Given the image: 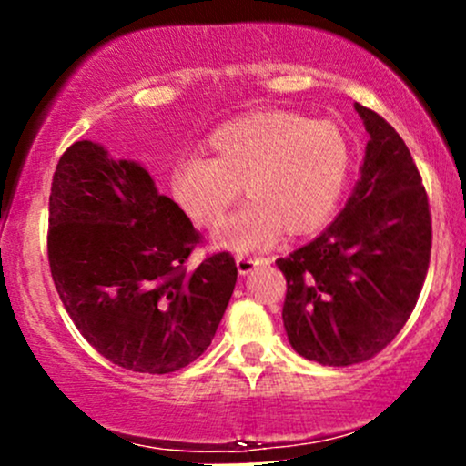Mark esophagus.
<instances>
[{
    "label": "esophagus",
    "instance_id": "esophagus-1",
    "mask_svg": "<svg viewBox=\"0 0 466 466\" xmlns=\"http://www.w3.org/2000/svg\"><path fill=\"white\" fill-rule=\"evenodd\" d=\"M267 263H269V258H263V256H237V267L240 276H248L254 267Z\"/></svg>",
    "mask_w": 466,
    "mask_h": 466
}]
</instances>
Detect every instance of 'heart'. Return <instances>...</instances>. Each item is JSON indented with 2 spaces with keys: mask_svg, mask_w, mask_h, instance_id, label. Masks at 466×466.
Returning <instances> with one entry per match:
<instances>
[{
  "mask_svg": "<svg viewBox=\"0 0 466 466\" xmlns=\"http://www.w3.org/2000/svg\"><path fill=\"white\" fill-rule=\"evenodd\" d=\"M208 159L186 157L170 168L177 208L199 228H217L240 199L249 203L218 232L237 251L260 249L287 234L318 229L335 212L352 168V148L330 120L260 111L226 122L203 140Z\"/></svg>",
  "mask_w": 466,
  "mask_h": 466,
  "instance_id": "obj_1",
  "label": "heart"
}]
</instances>
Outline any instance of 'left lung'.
Here are the masks:
<instances>
[{
	"instance_id": "1",
	"label": "left lung",
	"mask_w": 466,
	"mask_h": 466,
	"mask_svg": "<svg viewBox=\"0 0 466 466\" xmlns=\"http://www.w3.org/2000/svg\"><path fill=\"white\" fill-rule=\"evenodd\" d=\"M370 140L349 203L326 232L276 265L293 350L322 366L372 360L414 311L431 254V212L410 148L357 103Z\"/></svg>"
}]
</instances>
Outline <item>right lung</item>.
I'll list each match as a JSON object with an SVG mask.
<instances>
[{"label":"right lung","instance_id":"add662e5","mask_svg":"<svg viewBox=\"0 0 466 466\" xmlns=\"http://www.w3.org/2000/svg\"><path fill=\"white\" fill-rule=\"evenodd\" d=\"M47 263L63 307L105 360L133 372H177L203 355L226 313L237 263L199 229L151 175L103 147L74 142L50 192Z\"/></svg>","mask_w":466,"mask_h":466}]
</instances>
